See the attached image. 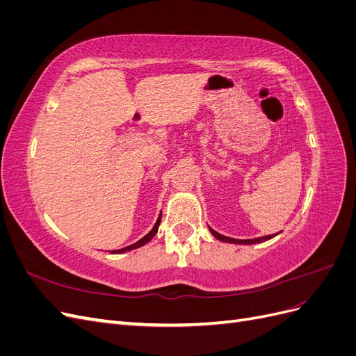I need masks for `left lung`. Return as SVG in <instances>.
<instances>
[{"mask_svg": "<svg viewBox=\"0 0 356 356\" xmlns=\"http://www.w3.org/2000/svg\"><path fill=\"white\" fill-rule=\"evenodd\" d=\"M211 233L213 234V238H217L221 242H229V243H239V245H254V243H260V242H266L268 239L275 238L276 234H268V236H263V238H255V239H233V238H227V236H222L220 233L215 232L213 229H211Z\"/></svg>", "mask_w": 356, "mask_h": 356, "instance_id": "left-lung-1", "label": "left lung"}]
</instances>
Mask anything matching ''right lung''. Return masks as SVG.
Here are the masks:
<instances>
[{
	"label": "right lung",
	"mask_w": 356,
	"mask_h": 356,
	"mask_svg": "<svg viewBox=\"0 0 356 356\" xmlns=\"http://www.w3.org/2000/svg\"><path fill=\"white\" fill-rule=\"evenodd\" d=\"M160 221H161V213L159 215V218H157V221H156V224H154V227L152 229V232H149L148 234H145L143 239H139V241H138L136 243H134V245H129V246H126V248H122V250L113 251V254H122V252H126V251H132V250H136V248H139V246H143V245L148 243V242L152 241V239L154 238V236H156V233H157V230H159Z\"/></svg>",
	"instance_id": "obj_1"
}]
</instances>
